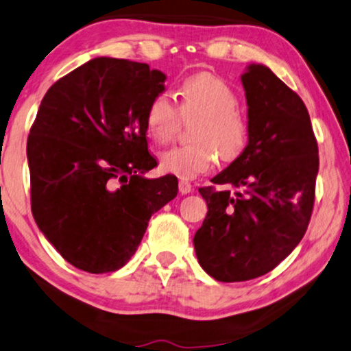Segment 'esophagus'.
I'll use <instances>...</instances> for the list:
<instances>
[{"label":"esophagus","mask_w":351,"mask_h":351,"mask_svg":"<svg viewBox=\"0 0 351 351\" xmlns=\"http://www.w3.org/2000/svg\"><path fill=\"white\" fill-rule=\"evenodd\" d=\"M178 188H180V193H181V194H189V193H193V184L188 183V181H180Z\"/></svg>","instance_id":"esophagus-1"}]
</instances>
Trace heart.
<instances>
[{
  "mask_svg": "<svg viewBox=\"0 0 351 351\" xmlns=\"http://www.w3.org/2000/svg\"><path fill=\"white\" fill-rule=\"evenodd\" d=\"M176 99L178 106L168 94H158L145 108V128L158 143H168L176 134L180 112L183 118L201 117L193 132L196 143L160 155L163 171L180 180H194L210 171L219 155L227 163L241 157L250 144V124L237 110L238 97L223 79L210 73L194 74L184 79Z\"/></svg>",
  "mask_w": 351,
  "mask_h": 351,
  "instance_id": "b5f03b06",
  "label": "heart"
}]
</instances>
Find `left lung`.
I'll list each match as a JSON object with an SVG mask.
<instances>
[{"mask_svg":"<svg viewBox=\"0 0 351 351\" xmlns=\"http://www.w3.org/2000/svg\"><path fill=\"white\" fill-rule=\"evenodd\" d=\"M250 144L199 193L207 215L194 234L201 267L245 282L277 267L304 237L314 206L319 150L306 105L264 64L241 76Z\"/></svg>","mask_w":351,"mask_h":351,"instance_id":"8db88e82","label":"left lung"}]
</instances>
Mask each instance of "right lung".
Segmentation results:
<instances>
[{
  "mask_svg": "<svg viewBox=\"0 0 351 351\" xmlns=\"http://www.w3.org/2000/svg\"><path fill=\"white\" fill-rule=\"evenodd\" d=\"M167 76L149 64L94 58L48 88L30 128V202L40 232L74 267L121 269L152 214L178 194V178H145L157 167L145 108Z\"/></svg>",
  "mask_w": 351,
  "mask_h": 351,
  "instance_id": "right-lung-1",
  "label": "right lung"
}]
</instances>
